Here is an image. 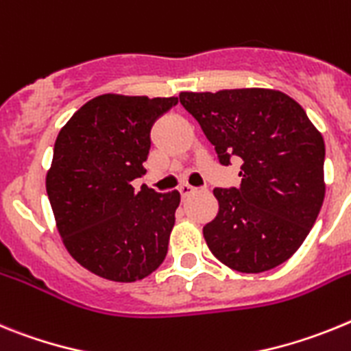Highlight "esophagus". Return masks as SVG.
<instances>
[{"instance_id":"1","label":"esophagus","mask_w":351,"mask_h":351,"mask_svg":"<svg viewBox=\"0 0 351 351\" xmlns=\"http://www.w3.org/2000/svg\"><path fill=\"white\" fill-rule=\"evenodd\" d=\"M180 191V194H182V197H187V196H191V194H194L197 191L196 187H193V185H189V184H184L182 185V187L178 189Z\"/></svg>"}]
</instances>
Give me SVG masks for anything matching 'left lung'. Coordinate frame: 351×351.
Returning <instances> with one entry per match:
<instances>
[{"instance_id":"left-lung-1","label":"left lung","mask_w":351,"mask_h":351,"mask_svg":"<svg viewBox=\"0 0 351 351\" xmlns=\"http://www.w3.org/2000/svg\"><path fill=\"white\" fill-rule=\"evenodd\" d=\"M180 102L215 146L219 162L242 158L240 187L213 189L219 213L203 228L212 254L260 274L302 245L325 197V143L298 102L265 88L182 91Z\"/></svg>"}]
</instances>
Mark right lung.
Wrapping results in <instances>:
<instances>
[{
    "label": "right lung",
    "instance_id": "right-lung-1",
    "mask_svg": "<svg viewBox=\"0 0 351 351\" xmlns=\"http://www.w3.org/2000/svg\"><path fill=\"white\" fill-rule=\"evenodd\" d=\"M176 104L108 93L58 134L45 189L66 251L95 276L139 281L166 258L180 193H136L132 180L146 173L152 125Z\"/></svg>",
    "mask_w": 351,
    "mask_h": 351
}]
</instances>
